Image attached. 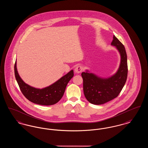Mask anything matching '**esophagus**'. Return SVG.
Masks as SVG:
<instances>
[{
    "label": "esophagus",
    "instance_id": "esophagus-1",
    "mask_svg": "<svg viewBox=\"0 0 148 148\" xmlns=\"http://www.w3.org/2000/svg\"><path fill=\"white\" fill-rule=\"evenodd\" d=\"M83 71V68L81 66H77L75 68V73L79 74L80 73H81Z\"/></svg>",
    "mask_w": 148,
    "mask_h": 148
}]
</instances>
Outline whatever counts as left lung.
<instances>
[{
  "label": "left lung",
  "instance_id": "left-lung-1",
  "mask_svg": "<svg viewBox=\"0 0 148 148\" xmlns=\"http://www.w3.org/2000/svg\"><path fill=\"white\" fill-rule=\"evenodd\" d=\"M111 45L115 47L120 56L119 66L115 74L109 77H102L88 69L82 73L85 97L94 105L103 104L116 98L127 81V64L125 47L115 35Z\"/></svg>",
  "mask_w": 148,
  "mask_h": 148
}]
</instances>
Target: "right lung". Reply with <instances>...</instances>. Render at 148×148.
I'll return each instance as SVG.
<instances>
[{"instance_id":"1","label":"right lung","mask_w":148,"mask_h":148,"mask_svg":"<svg viewBox=\"0 0 148 148\" xmlns=\"http://www.w3.org/2000/svg\"><path fill=\"white\" fill-rule=\"evenodd\" d=\"M14 73L25 97L31 102L42 106H51L57 103L63 97L66 85L74 76V71L71 70L53 84L39 89L27 84L22 80L17 71L16 60L14 65Z\"/></svg>"}]
</instances>
